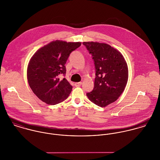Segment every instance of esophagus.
Returning a JSON list of instances; mask_svg holds the SVG:
<instances>
[{
  "label": "esophagus",
  "mask_w": 160,
  "mask_h": 160,
  "mask_svg": "<svg viewBox=\"0 0 160 160\" xmlns=\"http://www.w3.org/2000/svg\"><path fill=\"white\" fill-rule=\"evenodd\" d=\"M81 84H82V82H76L74 84V86L76 87H79L80 86H81Z\"/></svg>",
  "instance_id": "1"
}]
</instances>
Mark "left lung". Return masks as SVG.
Here are the masks:
<instances>
[{
	"instance_id": "8db88e82",
	"label": "left lung",
	"mask_w": 160,
	"mask_h": 160,
	"mask_svg": "<svg viewBox=\"0 0 160 160\" xmlns=\"http://www.w3.org/2000/svg\"><path fill=\"white\" fill-rule=\"evenodd\" d=\"M83 45L92 56L95 68L94 88L86 93L95 105L105 107L115 102L124 91L128 80V68L122 55L113 47L93 42Z\"/></svg>"
}]
</instances>
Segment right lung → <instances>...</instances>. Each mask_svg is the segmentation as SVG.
Segmentation results:
<instances>
[{
  "instance_id": "right-lung-1",
  "label": "right lung",
  "mask_w": 160,
  "mask_h": 160,
  "mask_svg": "<svg viewBox=\"0 0 160 160\" xmlns=\"http://www.w3.org/2000/svg\"><path fill=\"white\" fill-rule=\"evenodd\" d=\"M81 42L55 41L39 48L31 57L27 69L28 84L34 93L48 105H56L66 100L72 86L60 74H66L65 65L70 53Z\"/></svg>"
}]
</instances>
